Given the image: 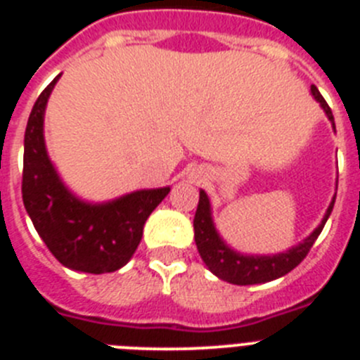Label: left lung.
Instances as JSON below:
<instances>
[{
  "instance_id": "obj_1",
  "label": "left lung",
  "mask_w": 360,
  "mask_h": 360,
  "mask_svg": "<svg viewBox=\"0 0 360 360\" xmlns=\"http://www.w3.org/2000/svg\"><path fill=\"white\" fill-rule=\"evenodd\" d=\"M311 95L319 101L328 119L333 122V115L328 103L324 101V97L314 84H311ZM333 203H335V200L330 203L326 216H324L319 227L311 232L303 243H299L297 247L290 249L288 252L276 254V256L250 257L234 252V250L229 249L224 241L219 240L218 232L214 231V225H212L209 198L203 191H200L198 207H196L195 221H193V225H195L196 247H198V252L202 256L203 263L209 266L212 274H216L224 281L232 283V285H256V283L272 281V279H278L281 276L288 274L290 270H294L307 257L311 245L316 243L324 224H326V219H328L330 212H332Z\"/></svg>"
}]
</instances>
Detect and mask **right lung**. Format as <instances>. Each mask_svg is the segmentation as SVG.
Returning a JSON list of instances; mask_svg holds the SVG:
<instances>
[{
  "label": "right lung",
  "mask_w": 360,
  "mask_h": 360,
  "mask_svg": "<svg viewBox=\"0 0 360 360\" xmlns=\"http://www.w3.org/2000/svg\"><path fill=\"white\" fill-rule=\"evenodd\" d=\"M59 77L41 91L28 117L21 182L25 209L57 262L88 274L113 272L131 259L146 219L169 187L136 191L104 205L82 203L70 195L49 160L43 139L44 106Z\"/></svg>",
  "instance_id": "obj_1"
}]
</instances>
